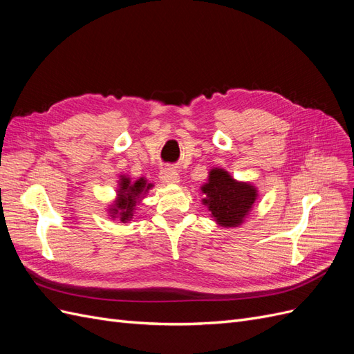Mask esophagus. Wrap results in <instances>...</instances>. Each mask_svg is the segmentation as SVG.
I'll use <instances>...</instances> for the list:
<instances>
[{"instance_id": "1", "label": "esophagus", "mask_w": 354, "mask_h": 354, "mask_svg": "<svg viewBox=\"0 0 354 354\" xmlns=\"http://www.w3.org/2000/svg\"><path fill=\"white\" fill-rule=\"evenodd\" d=\"M160 181L165 185H177L180 181V176L176 169L173 168H167L160 173Z\"/></svg>"}]
</instances>
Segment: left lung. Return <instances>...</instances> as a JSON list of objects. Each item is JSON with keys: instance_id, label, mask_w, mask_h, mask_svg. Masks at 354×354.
Returning <instances> with one entry per match:
<instances>
[{"instance_id": "8db88e82", "label": "left lung", "mask_w": 354, "mask_h": 354, "mask_svg": "<svg viewBox=\"0 0 354 354\" xmlns=\"http://www.w3.org/2000/svg\"><path fill=\"white\" fill-rule=\"evenodd\" d=\"M203 205L223 227H238L248 216L257 199V189L245 181L234 180L226 169L212 168L208 183L201 187Z\"/></svg>"}]
</instances>
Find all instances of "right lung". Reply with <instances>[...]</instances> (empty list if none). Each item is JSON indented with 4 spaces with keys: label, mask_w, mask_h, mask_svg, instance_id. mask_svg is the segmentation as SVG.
<instances>
[{
    "label": "right lung",
    "mask_w": 354,
    "mask_h": 354,
    "mask_svg": "<svg viewBox=\"0 0 354 354\" xmlns=\"http://www.w3.org/2000/svg\"><path fill=\"white\" fill-rule=\"evenodd\" d=\"M153 185L147 183L145 177L136 180L134 183L130 180V177L121 176L120 178V189H118L116 201L112 203L109 208L111 217H118L122 223L130 221L133 218V214L136 209V203L142 201V198L146 195V192L151 189Z\"/></svg>",
    "instance_id": "obj_1"
}]
</instances>
